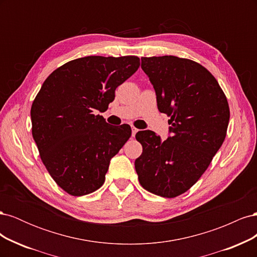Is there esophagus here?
Wrapping results in <instances>:
<instances>
[{
    "instance_id": "1",
    "label": "esophagus",
    "mask_w": 257,
    "mask_h": 257,
    "mask_svg": "<svg viewBox=\"0 0 257 257\" xmlns=\"http://www.w3.org/2000/svg\"><path fill=\"white\" fill-rule=\"evenodd\" d=\"M137 132H138V130L134 126V125H132V136H135L136 135V133H137Z\"/></svg>"
}]
</instances>
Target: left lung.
<instances>
[{
  "instance_id": "obj_1",
  "label": "left lung",
  "mask_w": 257,
  "mask_h": 257,
  "mask_svg": "<svg viewBox=\"0 0 257 257\" xmlns=\"http://www.w3.org/2000/svg\"><path fill=\"white\" fill-rule=\"evenodd\" d=\"M142 68L157 93L159 110L170 118L172 136L162 141L152 131L138 132L143 153L135 169L145 190L177 197L197 182L222 146L228 102L214 76L195 61L143 57Z\"/></svg>"
}]
</instances>
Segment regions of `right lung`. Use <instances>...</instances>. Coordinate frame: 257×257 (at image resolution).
Masks as SVG:
<instances>
[{
	"instance_id": "obj_1",
	"label": "right lung",
	"mask_w": 257,
	"mask_h": 257,
	"mask_svg": "<svg viewBox=\"0 0 257 257\" xmlns=\"http://www.w3.org/2000/svg\"><path fill=\"white\" fill-rule=\"evenodd\" d=\"M141 65L135 56H90L53 71L31 107L32 135L42 162L60 188L87 195L105 182L112 157L131 137L127 124L112 126L103 112L114 91Z\"/></svg>"
}]
</instances>
